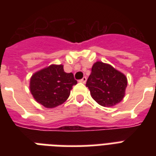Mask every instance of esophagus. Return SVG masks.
I'll return each instance as SVG.
<instances>
[{
  "label": "esophagus",
  "instance_id": "esophagus-1",
  "mask_svg": "<svg viewBox=\"0 0 156 156\" xmlns=\"http://www.w3.org/2000/svg\"><path fill=\"white\" fill-rule=\"evenodd\" d=\"M79 82L82 83H85L86 82H87V78H86V77H83L82 79H80V80H79Z\"/></svg>",
  "mask_w": 156,
  "mask_h": 156
}]
</instances>
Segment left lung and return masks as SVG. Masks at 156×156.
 I'll list each match as a JSON object with an SVG mask.
<instances>
[{"instance_id": "1", "label": "left lung", "mask_w": 156, "mask_h": 156, "mask_svg": "<svg viewBox=\"0 0 156 156\" xmlns=\"http://www.w3.org/2000/svg\"><path fill=\"white\" fill-rule=\"evenodd\" d=\"M86 86L98 104L112 107L121 102L125 96L127 78L110 65L97 61L93 65Z\"/></svg>"}]
</instances>
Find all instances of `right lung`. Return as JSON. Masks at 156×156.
Returning a JSON list of instances; mask_svg holds the SVG:
<instances>
[{
	"label": "right lung",
	"mask_w": 156,
	"mask_h": 156,
	"mask_svg": "<svg viewBox=\"0 0 156 156\" xmlns=\"http://www.w3.org/2000/svg\"><path fill=\"white\" fill-rule=\"evenodd\" d=\"M76 84L73 73H66L63 66L52 65L32 75L30 89L38 103L52 108L68 99L72 87Z\"/></svg>",
	"instance_id": "obj_1"
}]
</instances>
